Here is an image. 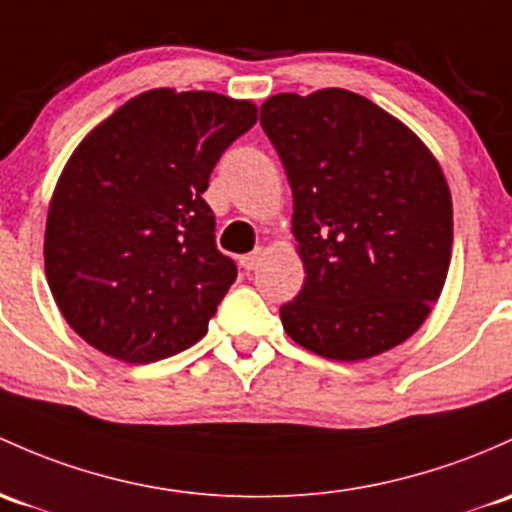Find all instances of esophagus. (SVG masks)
<instances>
[{"label":"esophagus","mask_w":512,"mask_h":512,"mask_svg":"<svg viewBox=\"0 0 512 512\" xmlns=\"http://www.w3.org/2000/svg\"><path fill=\"white\" fill-rule=\"evenodd\" d=\"M261 258H263V249H254L251 254L241 256L239 263H241V268H244L246 273H251V271H256L258 263H261Z\"/></svg>","instance_id":"obj_1"}]
</instances>
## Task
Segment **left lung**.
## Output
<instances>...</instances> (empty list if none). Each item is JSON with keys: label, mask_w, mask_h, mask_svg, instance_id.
I'll list each match as a JSON object with an SVG mask.
<instances>
[{"label": "left lung", "mask_w": 512, "mask_h": 512, "mask_svg": "<svg viewBox=\"0 0 512 512\" xmlns=\"http://www.w3.org/2000/svg\"><path fill=\"white\" fill-rule=\"evenodd\" d=\"M261 126L293 188L305 283L280 307L293 342L332 361L403 344L452 261V195L437 158L378 104L329 87L271 97Z\"/></svg>", "instance_id": "1"}]
</instances>
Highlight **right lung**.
<instances>
[{
    "instance_id": "right-lung-1",
    "label": "right lung",
    "mask_w": 512,
    "mask_h": 512,
    "mask_svg": "<svg viewBox=\"0 0 512 512\" xmlns=\"http://www.w3.org/2000/svg\"><path fill=\"white\" fill-rule=\"evenodd\" d=\"M256 107L217 92L148 90L75 148L46 222V278L65 322L126 364L207 334L236 280L202 192Z\"/></svg>"
}]
</instances>
